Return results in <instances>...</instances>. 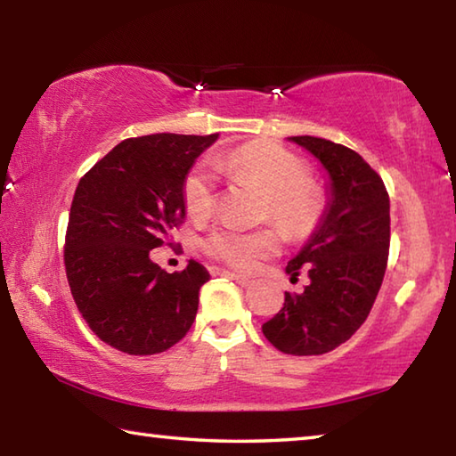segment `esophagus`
<instances>
[{"label": "esophagus", "instance_id": "34e87169", "mask_svg": "<svg viewBox=\"0 0 456 456\" xmlns=\"http://www.w3.org/2000/svg\"><path fill=\"white\" fill-rule=\"evenodd\" d=\"M223 275H227V277H231V280H233L237 285H241V288H249V285L253 283L249 277H245V275H241V273H235V272H221Z\"/></svg>", "mask_w": 456, "mask_h": 456}]
</instances>
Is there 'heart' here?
<instances>
[{"mask_svg": "<svg viewBox=\"0 0 456 456\" xmlns=\"http://www.w3.org/2000/svg\"><path fill=\"white\" fill-rule=\"evenodd\" d=\"M213 168L249 183L265 195L264 219L288 237H305L323 215V197L312 187V173L296 154L272 142H249L233 151L217 152ZM183 200L192 219L209 217L215 207V179L205 168H195L183 183ZM280 247L275 231H237L219 227L207 237L205 249L215 259L241 272H251L261 259L273 256Z\"/></svg>", "mask_w": 456, "mask_h": 456, "instance_id": "b5f03b06", "label": "heart"}]
</instances>
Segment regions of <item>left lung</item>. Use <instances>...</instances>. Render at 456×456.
<instances>
[{"mask_svg": "<svg viewBox=\"0 0 456 456\" xmlns=\"http://www.w3.org/2000/svg\"><path fill=\"white\" fill-rule=\"evenodd\" d=\"M288 141L326 171V207L285 267L291 277L305 269L310 285L285 293L280 314L261 330L277 350L320 356L350 339L372 310L388 261L390 199L378 173L348 146L315 136Z\"/></svg>", "mask_w": 456, "mask_h": 456, "instance_id": "obj_1", "label": "left lung"}]
</instances>
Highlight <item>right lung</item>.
Returning a JSON list of instances; mask_svg holds the SVG:
<instances>
[{"label":"right lung","mask_w":456,"mask_h":456,"mask_svg":"<svg viewBox=\"0 0 456 456\" xmlns=\"http://www.w3.org/2000/svg\"><path fill=\"white\" fill-rule=\"evenodd\" d=\"M219 134L126 138L82 176L66 231L68 283L82 318L112 348L149 356L187 336L209 272L167 273L151 259L187 207L183 183Z\"/></svg>","instance_id":"obj_1"}]
</instances>
